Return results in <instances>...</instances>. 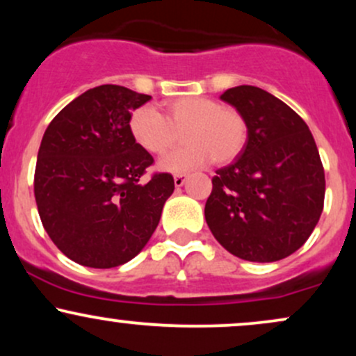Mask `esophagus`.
<instances>
[{
  "instance_id": "34e87169",
  "label": "esophagus",
  "mask_w": 356,
  "mask_h": 356,
  "mask_svg": "<svg viewBox=\"0 0 356 356\" xmlns=\"http://www.w3.org/2000/svg\"><path fill=\"white\" fill-rule=\"evenodd\" d=\"M187 181V174H177V175H174V184H175V187H182L184 186V182Z\"/></svg>"
}]
</instances>
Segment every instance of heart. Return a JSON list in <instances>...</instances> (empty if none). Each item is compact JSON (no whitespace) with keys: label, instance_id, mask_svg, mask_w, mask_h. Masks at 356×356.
Returning a JSON list of instances; mask_svg holds the SVG:
<instances>
[{"label":"heart","instance_id":"1","mask_svg":"<svg viewBox=\"0 0 356 356\" xmlns=\"http://www.w3.org/2000/svg\"><path fill=\"white\" fill-rule=\"evenodd\" d=\"M184 129L181 149L161 159L159 167L169 172H187L214 161L227 164L243 152L248 124L243 113L206 97H182L164 104V115L144 105L130 113L129 134L147 154L167 152Z\"/></svg>","mask_w":356,"mask_h":356}]
</instances>
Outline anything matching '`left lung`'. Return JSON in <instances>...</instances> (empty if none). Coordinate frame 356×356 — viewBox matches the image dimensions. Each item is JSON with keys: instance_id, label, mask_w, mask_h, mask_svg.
<instances>
[{"instance_id": "8db88e82", "label": "left lung", "mask_w": 356, "mask_h": 356, "mask_svg": "<svg viewBox=\"0 0 356 356\" xmlns=\"http://www.w3.org/2000/svg\"><path fill=\"white\" fill-rule=\"evenodd\" d=\"M248 124V142L216 170L207 226L231 254L273 263L312 236L325 202V169L308 125L284 102L251 85L226 90Z\"/></svg>"}]
</instances>
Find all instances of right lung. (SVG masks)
<instances>
[{
    "instance_id": "obj_1",
    "label": "right lung",
    "mask_w": 356,
    "mask_h": 356,
    "mask_svg": "<svg viewBox=\"0 0 356 356\" xmlns=\"http://www.w3.org/2000/svg\"><path fill=\"white\" fill-rule=\"evenodd\" d=\"M152 97L120 85L90 88L44 130L35 169V199L44 231L72 261L115 268L144 249L174 177L129 134V118Z\"/></svg>"
}]
</instances>
